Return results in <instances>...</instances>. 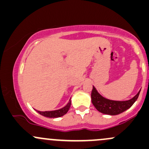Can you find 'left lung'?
<instances>
[{"mask_svg":"<svg viewBox=\"0 0 149 149\" xmlns=\"http://www.w3.org/2000/svg\"><path fill=\"white\" fill-rule=\"evenodd\" d=\"M139 93L140 91L135 97L128 101H113L101 96L95 87H93L91 97L92 104L100 112L109 115H117L130 108L138 99Z\"/></svg>","mask_w":149,"mask_h":149,"instance_id":"left-lung-1","label":"left lung"}]
</instances>
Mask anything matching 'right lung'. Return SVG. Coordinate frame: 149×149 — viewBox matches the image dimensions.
Listing matches in <instances>:
<instances>
[{
  "label": "right lung",
  "instance_id": "1",
  "mask_svg": "<svg viewBox=\"0 0 149 149\" xmlns=\"http://www.w3.org/2000/svg\"><path fill=\"white\" fill-rule=\"evenodd\" d=\"M71 106V100H70L68 104L63 108L60 109L55 110V111H38L40 114L42 115V116H46V117H49V118H57V117H60V116H64L65 113L68 111V110L70 109V107Z\"/></svg>",
  "mask_w": 149,
  "mask_h": 149
}]
</instances>
